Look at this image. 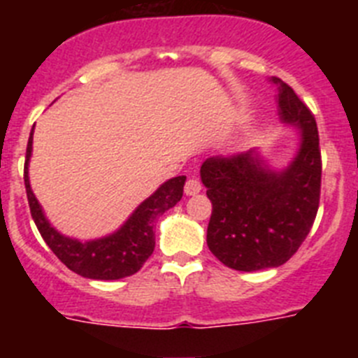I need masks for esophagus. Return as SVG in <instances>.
I'll list each match as a JSON object with an SVG mask.
<instances>
[{"instance_id":"1","label":"esophagus","mask_w":358,"mask_h":358,"mask_svg":"<svg viewBox=\"0 0 358 358\" xmlns=\"http://www.w3.org/2000/svg\"><path fill=\"white\" fill-rule=\"evenodd\" d=\"M201 189H202V185H201V181H199L197 177H189L188 181H186V185H185V194L186 195H195V194H199Z\"/></svg>"}]
</instances>
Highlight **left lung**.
<instances>
[{
    "instance_id": "8db88e82",
    "label": "left lung",
    "mask_w": 358,
    "mask_h": 358,
    "mask_svg": "<svg viewBox=\"0 0 358 358\" xmlns=\"http://www.w3.org/2000/svg\"><path fill=\"white\" fill-rule=\"evenodd\" d=\"M278 113L299 131L292 159L273 169L258 150L210 157L201 181L213 204L206 242L226 267L252 273L285 264L310 233L321 194L317 123L290 85L273 77Z\"/></svg>"
}]
</instances>
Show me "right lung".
<instances>
[{
	"label": "right lung",
	"instance_id": "obj_1",
	"mask_svg": "<svg viewBox=\"0 0 358 358\" xmlns=\"http://www.w3.org/2000/svg\"><path fill=\"white\" fill-rule=\"evenodd\" d=\"M31 143H34V129L28 138L27 161H24V186H27L28 204H30L31 218L41 236L55 252L57 258L69 271L90 280H122V278L138 273L156 248L154 222L164 211H169L181 201L186 176L172 177L163 182L150 197L145 199L140 206L132 211L131 217L116 231L100 238L82 242L57 231L50 224L43 206L31 192L30 177H28Z\"/></svg>",
	"mask_w": 358,
	"mask_h": 358
}]
</instances>
